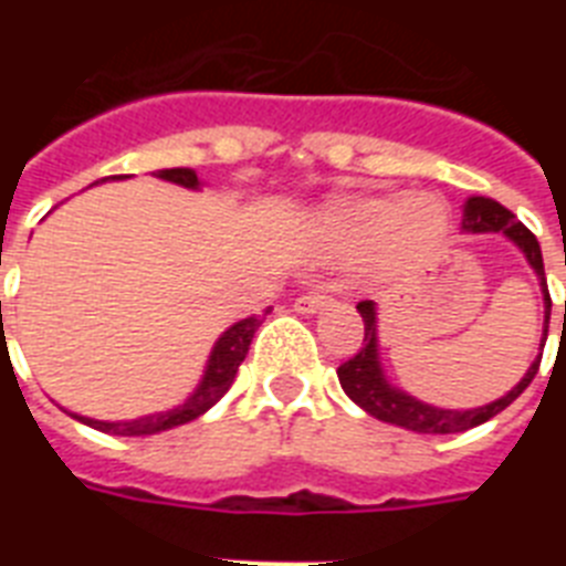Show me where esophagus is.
I'll use <instances>...</instances> for the list:
<instances>
[{
    "label": "esophagus",
    "instance_id": "1",
    "mask_svg": "<svg viewBox=\"0 0 566 566\" xmlns=\"http://www.w3.org/2000/svg\"><path fill=\"white\" fill-rule=\"evenodd\" d=\"M328 302H332V296H328L323 287H314V291H308V293H300V296H296V302H293V308L300 311V314H314V311L326 308Z\"/></svg>",
    "mask_w": 566,
    "mask_h": 566
}]
</instances>
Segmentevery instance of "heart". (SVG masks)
<instances>
[{"label":"heart","mask_w":566,"mask_h":566,"mask_svg":"<svg viewBox=\"0 0 566 566\" xmlns=\"http://www.w3.org/2000/svg\"><path fill=\"white\" fill-rule=\"evenodd\" d=\"M447 229L443 205L431 196H378L328 205L319 234L332 255L358 258L376 249L431 247Z\"/></svg>","instance_id":"obj_1"}]
</instances>
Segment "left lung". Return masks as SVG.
<instances>
[{"label": "left lung", "instance_id": "8db88e82", "mask_svg": "<svg viewBox=\"0 0 566 566\" xmlns=\"http://www.w3.org/2000/svg\"><path fill=\"white\" fill-rule=\"evenodd\" d=\"M464 229L467 231H502L505 238H511L523 252H526L528 264L535 266V273L541 275V284H544V302H546V326H544V344L546 335H549V311H553V300H549V287H546L544 275V255H541V243L532 231L523 226V222L514 217V213L505 208V205L493 202V199H484V196H473L470 202L464 205ZM358 314L364 319V344L358 346V353L337 367V378H340V387L346 390V396L353 399L355 405H361L364 411L373 413L376 420L394 422V426H402V429L420 431V434H455V431H467L482 426L491 417H496L500 411H505L514 399H517L532 378L541 370V355L537 361L528 367V373L523 376L514 390L509 396H502L496 402L484 405V408H473V411H443V408H431V405L417 402L413 396L396 390L385 381L381 376V367H378V349H376V311H373V302L364 300L358 302ZM564 323H566V305H564Z\"/></svg>", "mask_w": 566, "mask_h": 566}]
</instances>
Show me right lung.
Listing matches in <instances>:
<instances>
[{"label":"right lung","mask_w":566,"mask_h":566,"mask_svg":"<svg viewBox=\"0 0 566 566\" xmlns=\"http://www.w3.org/2000/svg\"><path fill=\"white\" fill-rule=\"evenodd\" d=\"M158 179L176 181L181 188H199V179H196L193 170H158L155 172ZM111 179H119V176H111ZM264 323L261 314L255 317H247L234 323V326L226 332V335L217 340L211 353V361H208V370H205L202 385L196 387V394L190 396L188 402L181 408H172L167 413H153V417H144V420H132V422H102V420H87V417H75V420L87 422L91 429H99L105 434H123V438H137V434H155V431H167L172 426H181V422H190L196 417H202L211 405L220 402V396L226 394L238 376V367L243 364L249 353V344L255 337L258 326Z\"/></svg>","instance_id":"add662e5"}]
</instances>
